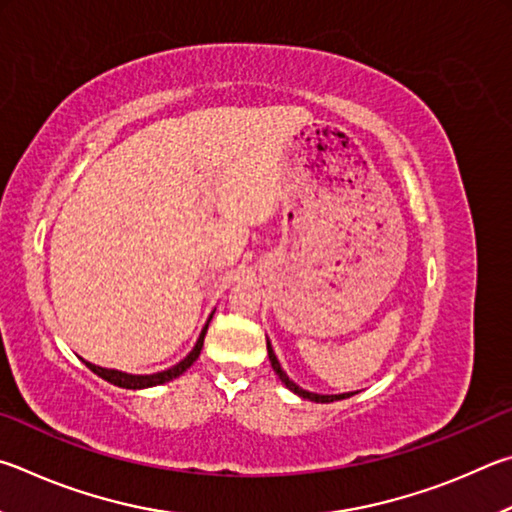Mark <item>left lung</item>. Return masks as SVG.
I'll return each mask as SVG.
<instances>
[{
  "mask_svg": "<svg viewBox=\"0 0 512 512\" xmlns=\"http://www.w3.org/2000/svg\"><path fill=\"white\" fill-rule=\"evenodd\" d=\"M267 355H270V362H272V369H274V373L279 375L281 378V382L285 384V387H288L290 391H294L297 393V396H301V398H306V400H312V402H335V400H344V398H351V393H342V396H319V393H310V391H306V389H301V387H297V384H294L288 375L283 373V369H281V364H279V360H276V355H274V351H272V346H270V342H267Z\"/></svg>",
  "mask_w": 512,
  "mask_h": 512,
  "instance_id": "1",
  "label": "left lung"
}]
</instances>
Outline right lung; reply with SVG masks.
Segmentation results:
<instances>
[{
    "label": "right lung",
    "instance_id": "add662e5",
    "mask_svg": "<svg viewBox=\"0 0 512 512\" xmlns=\"http://www.w3.org/2000/svg\"><path fill=\"white\" fill-rule=\"evenodd\" d=\"M206 328H209V321H206V326L202 330L200 339H197V344L191 353H188L182 362H179L177 366H173V369L168 371H161V373H152V375H128V373H121V371H112V369H101V366L96 364H87L89 371H94L98 378H103L107 382L116 384V387L121 389H146V387H157V384H164V382H170L173 378H177V375H182L188 366H191L197 357H200V351L204 346V335H206Z\"/></svg>",
    "mask_w": 512,
    "mask_h": 512
}]
</instances>
